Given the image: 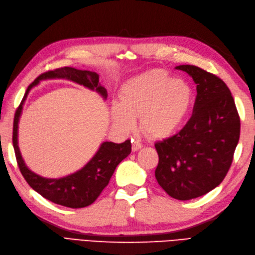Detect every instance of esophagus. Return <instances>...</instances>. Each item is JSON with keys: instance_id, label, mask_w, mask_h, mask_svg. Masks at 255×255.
<instances>
[{"instance_id": "1", "label": "esophagus", "mask_w": 255, "mask_h": 255, "mask_svg": "<svg viewBox=\"0 0 255 255\" xmlns=\"http://www.w3.org/2000/svg\"><path fill=\"white\" fill-rule=\"evenodd\" d=\"M142 147H143V144L139 143L138 140H132V151H137V150Z\"/></svg>"}]
</instances>
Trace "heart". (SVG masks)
<instances>
[{
  "label": "heart",
  "instance_id": "1",
  "mask_svg": "<svg viewBox=\"0 0 255 255\" xmlns=\"http://www.w3.org/2000/svg\"><path fill=\"white\" fill-rule=\"evenodd\" d=\"M121 102L112 104L113 122L131 130L140 116V128L152 138L173 135L186 123L193 105L192 87L167 71L152 69L128 80L121 89Z\"/></svg>",
  "mask_w": 255,
  "mask_h": 255
}]
</instances>
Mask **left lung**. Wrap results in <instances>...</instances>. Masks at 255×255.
<instances>
[{
  "instance_id": "1",
  "label": "left lung",
  "mask_w": 255,
  "mask_h": 255,
  "mask_svg": "<svg viewBox=\"0 0 255 255\" xmlns=\"http://www.w3.org/2000/svg\"><path fill=\"white\" fill-rule=\"evenodd\" d=\"M196 84L190 120L180 132L155 143V178L173 199L188 201L208 193L227 174L238 146L241 121L227 85L193 65L175 67Z\"/></svg>"
}]
</instances>
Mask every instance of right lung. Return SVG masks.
Returning <instances> with one entry per match:
<instances>
[{
	"label": "right lung",
	"mask_w": 255,
	"mask_h": 255,
	"mask_svg": "<svg viewBox=\"0 0 255 255\" xmlns=\"http://www.w3.org/2000/svg\"><path fill=\"white\" fill-rule=\"evenodd\" d=\"M48 79H65L84 87L96 90L106 100L107 90L99 83V74L88 70H79L72 67H63L47 71L37 77L33 83L28 86L25 96L16 109L13 120L12 143L15 152L16 162L20 171L26 182L33 190L40 193L46 200L69 208H84L96 201L105 188L115 172L117 166L131 152L130 139L122 144L104 142L98 152L82 169L60 178H46L40 176L28 169L21 155L17 145L18 121L23 109V104L32 87L40 81Z\"/></svg>",
	"instance_id": "right-lung-1"
}]
</instances>
